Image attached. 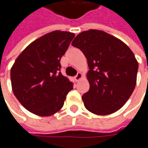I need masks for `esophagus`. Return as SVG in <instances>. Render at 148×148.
<instances>
[{
  "instance_id": "34e87169",
  "label": "esophagus",
  "mask_w": 148,
  "mask_h": 148,
  "mask_svg": "<svg viewBox=\"0 0 148 148\" xmlns=\"http://www.w3.org/2000/svg\"><path fill=\"white\" fill-rule=\"evenodd\" d=\"M82 74L81 72H78L77 75L75 76L74 79H75V81H76V82H79V81L82 79Z\"/></svg>"
}]
</instances>
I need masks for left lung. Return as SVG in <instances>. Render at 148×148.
I'll use <instances>...</instances> for the list:
<instances>
[{
    "mask_svg": "<svg viewBox=\"0 0 148 148\" xmlns=\"http://www.w3.org/2000/svg\"><path fill=\"white\" fill-rule=\"evenodd\" d=\"M72 46L82 51L88 62L89 90L84 105L98 115L110 114L122 108L134 91L138 63L121 40L95 29L82 32Z\"/></svg>",
    "mask_w": 148,
    "mask_h": 148,
    "instance_id": "left-lung-1",
    "label": "left lung"
}]
</instances>
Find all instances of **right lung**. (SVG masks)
Segmentation results:
<instances>
[{
  "mask_svg": "<svg viewBox=\"0 0 148 148\" xmlns=\"http://www.w3.org/2000/svg\"><path fill=\"white\" fill-rule=\"evenodd\" d=\"M75 34L51 32L36 39L16 58L10 71L14 95L27 110L39 116L59 111L73 83L61 73L60 60Z\"/></svg>",
  "mask_w": 148,
  "mask_h": 148,
  "instance_id": "right-lung-1",
  "label": "right lung"
}]
</instances>
